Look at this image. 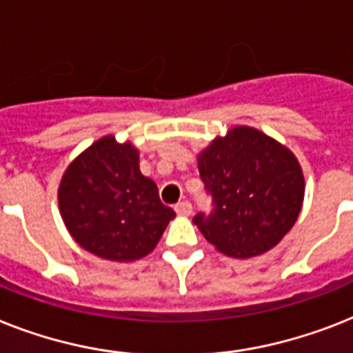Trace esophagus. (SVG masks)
<instances>
[{"label":"esophagus","instance_id":"34e87169","mask_svg":"<svg viewBox=\"0 0 353 353\" xmlns=\"http://www.w3.org/2000/svg\"><path fill=\"white\" fill-rule=\"evenodd\" d=\"M174 210H176L179 216H190L192 205L188 201H179L176 206H174Z\"/></svg>","mask_w":353,"mask_h":353}]
</instances>
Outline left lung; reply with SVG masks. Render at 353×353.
<instances>
[{
  "label": "left lung",
  "instance_id": "obj_1",
  "mask_svg": "<svg viewBox=\"0 0 353 353\" xmlns=\"http://www.w3.org/2000/svg\"><path fill=\"white\" fill-rule=\"evenodd\" d=\"M214 212L194 223L225 256L248 259L272 250L296 225L305 176L290 148L254 127H232L197 154Z\"/></svg>",
  "mask_w": 353,
  "mask_h": 353
}]
</instances>
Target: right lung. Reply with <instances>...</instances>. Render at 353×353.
I'll return each mask as SVG.
<instances>
[{
	"instance_id": "obj_1",
	"label": "right lung",
	"mask_w": 353,
	"mask_h": 353,
	"mask_svg": "<svg viewBox=\"0 0 353 353\" xmlns=\"http://www.w3.org/2000/svg\"><path fill=\"white\" fill-rule=\"evenodd\" d=\"M63 223L77 245L101 259L148 256L176 217L139 170V150L108 134L67 167L57 188Z\"/></svg>"
}]
</instances>
